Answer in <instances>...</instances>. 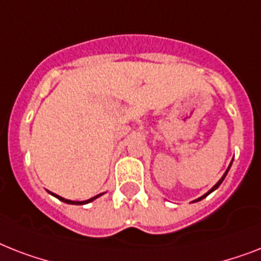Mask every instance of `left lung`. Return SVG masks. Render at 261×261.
Instances as JSON below:
<instances>
[{
	"mask_svg": "<svg viewBox=\"0 0 261 261\" xmlns=\"http://www.w3.org/2000/svg\"><path fill=\"white\" fill-rule=\"evenodd\" d=\"M231 163H233V160H231ZM231 163H230V165H229V167H227L226 172H225V173H223V176H222V177L219 178V180H218V182H217V184H215V186L213 187V188H211L210 191H207L206 194H204V195H202V196H200V198L195 199V200H194V203H195V202H199V200H202V199H204V198H206V196H207V195H210L211 192H213V191H215V190H217V188H218V187L221 186V184H222V181H223V180H225V177H226L227 172H229V169H230V167H231Z\"/></svg>",
	"mask_w": 261,
	"mask_h": 261,
	"instance_id": "8db88e82",
	"label": "left lung"
}]
</instances>
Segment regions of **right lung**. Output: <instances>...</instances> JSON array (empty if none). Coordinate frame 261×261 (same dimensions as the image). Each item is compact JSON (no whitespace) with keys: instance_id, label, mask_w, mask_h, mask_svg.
<instances>
[{"instance_id":"1","label":"right lung","mask_w":261,"mask_h":261,"mask_svg":"<svg viewBox=\"0 0 261 261\" xmlns=\"http://www.w3.org/2000/svg\"><path fill=\"white\" fill-rule=\"evenodd\" d=\"M48 192H50V191H48ZM50 194L53 195V196H55V198H57V199H59V200H62L63 203H67V204H87V203L93 202L94 199H97L98 196H101V195H104V194H106V192H102V194H98V195H96V196H93V198L88 199V200H83V202H79V200H69V199H65V198H62V196H59V195L54 194V192H50Z\"/></svg>"}]
</instances>
